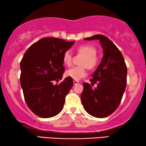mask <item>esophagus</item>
<instances>
[{
	"label": "esophagus",
	"mask_w": 146,
	"mask_h": 146,
	"mask_svg": "<svg viewBox=\"0 0 146 146\" xmlns=\"http://www.w3.org/2000/svg\"><path fill=\"white\" fill-rule=\"evenodd\" d=\"M79 83H80V82H79L78 81H77V80H73V84H74V85L78 84Z\"/></svg>",
	"instance_id": "obj_1"
}]
</instances>
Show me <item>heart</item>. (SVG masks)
<instances>
[{
    "label": "heart",
    "instance_id": "1",
    "mask_svg": "<svg viewBox=\"0 0 146 146\" xmlns=\"http://www.w3.org/2000/svg\"><path fill=\"white\" fill-rule=\"evenodd\" d=\"M78 52L84 56L82 61V65L86 66L88 68H94L98 64L96 58L97 50L94 46L90 45H83L78 48ZM63 61L66 65L70 66L72 62V54L70 51L64 53L63 56ZM66 75L75 80H80L86 75L85 66H73L66 71Z\"/></svg>",
    "mask_w": 146,
    "mask_h": 146
}]
</instances>
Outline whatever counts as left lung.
I'll list each match as a JSON object with an SVG mask.
<instances>
[{"mask_svg":"<svg viewBox=\"0 0 146 146\" xmlns=\"http://www.w3.org/2000/svg\"><path fill=\"white\" fill-rule=\"evenodd\" d=\"M84 40L100 41L103 57L90 79L91 85L96 83L97 87L83 84L82 103L89 115L104 118L111 115L121 101L127 82L126 65L121 52L106 36L98 34Z\"/></svg>","mask_w":146,"mask_h":146,"instance_id":"left-lung-1","label":"left lung"}]
</instances>
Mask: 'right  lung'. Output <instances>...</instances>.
I'll return each mask as SVG.
<instances>
[{"label": "right lung", "instance_id": "obj_1", "mask_svg": "<svg viewBox=\"0 0 146 146\" xmlns=\"http://www.w3.org/2000/svg\"><path fill=\"white\" fill-rule=\"evenodd\" d=\"M56 38H44L31 45L21 62V85L28 107L35 115L50 118L62 110L65 97L73 85L67 77L62 80L63 56L74 44Z\"/></svg>", "mask_w": 146, "mask_h": 146}]
</instances>
